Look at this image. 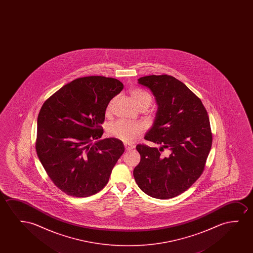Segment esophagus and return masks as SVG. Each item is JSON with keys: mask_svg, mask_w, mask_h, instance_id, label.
Wrapping results in <instances>:
<instances>
[{"mask_svg": "<svg viewBox=\"0 0 253 253\" xmlns=\"http://www.w3.org/2000/svg\"><path fill=\"white\" fill-rule=\"evenodd\" d=\"M125 148L126 150H131L135 148V146L133 144H128V143H125Z\"/></svg>", "mask_w": 253, "mask_h": 253, "instance_id": "1", "label": "esophagus"}]
</instances>
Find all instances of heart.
Returning a JSON list of instances; mask_svg holds the SVG:
<instances>
[{"mask_svg":"<svg viewBox=\"0 0 253 253\" xmlns=\"http://www.w3.org/2000/svg\"><path fill=\"white\" fill-rule=\"evenodd\" d=\"M130 97L136 107L142 104H150L151 97L148 92L141 90H132L130 91ZM113 104V100L108 104L106 111L110 112ZM142 128L141 125L136 123L118 120L111 125H108L107 135L113 138L121 140L123 142L131 143L139 135L142 134Z\"/></svg>","mask_w":253,"mask_h":253,"instance_id":"1","label":"heart"}]
</instances>
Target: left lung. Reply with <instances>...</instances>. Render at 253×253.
<instances>
[{
  "instance_id": "left-lung-1",
  "label": "left lung",
  "mask_w": 253,
  "mask_h": 253,
  "mask_svg": "<svg viewBox=\"0 0 253 253\" xmlns=\"http://www.w3.org/2000/svg\"><path fill=\"white\" fill-rule=\"evenodd\" d=\"M137 83L149 88L157 111L144 138L159 149L138 144L141 161L133 171L146 194L170 199L182 194L199 179L211 147L208 112L186 84L169 75H149Z\"/></svg>"
}]
</instances>
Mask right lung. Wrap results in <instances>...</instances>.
<instances>
[{
  "mask_svg": "<svg viewBox=\"0 0 253 253\" xmlns=\"http://www.w3.org/2000/svg\"><path fill=\"white\" fill-rule=\"evenodd\" d=\"M123 89L116 79L84 77L64 85L42 105L36 151L50 179L66 194L88 197L102 190L125 152L120 140H100L108 104Z\"/></svg>",
  "mask_w": 253,
  "mask_h": 253,
  "instance_id": "1",
  "label": "right lung"
}]
</instances>
